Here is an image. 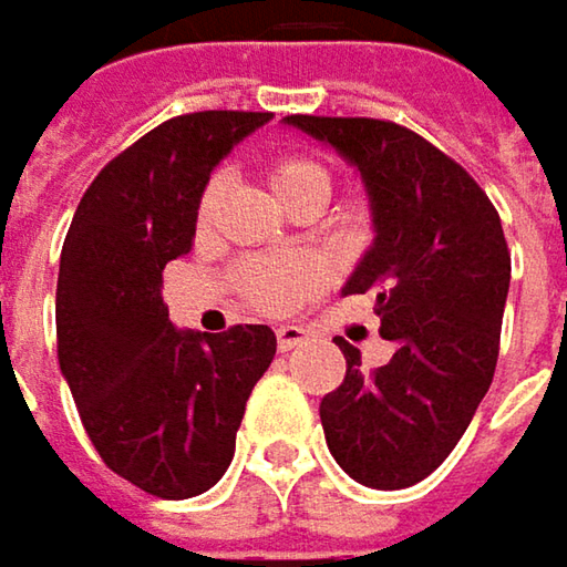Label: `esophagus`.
<instances>
[{
  "label": "esophagus",
  "instance_id": "esophagus-1",
  "mask_svg": "<svg viewBox=\"0 0 567 567\" xmlns=\"http://www.w3.org/2000/svg\"><path fill=\"white\" fill-rule=\"evenodd\" d=\"M305 337L308 331L301 328V324H282L279 331H276V340H279V350H295V347H301L305 343Z\"/></svg>",
  "mask_w": 567,
  "mask_h": 567
}]
</instances>
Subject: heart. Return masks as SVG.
Masks as SVG:
<instances>
[{
	"mask_svg": "<svg viewBox=\"0 0 567 567\" xmlns=\"http://www.w3.org/2000/svg\"><path fill=\"white\" fill-rule=\"evenodd\" d=\"M328 187H331V175L324 165L311 162V158H282L272 165V190L279 200H288L291 194H301V190H315L321 197H328ZM220 190V175L207 184L204 197H200V217L210 214L214 207V197ZM243 285H246V295L259 305V308H269V311H285L291 308L305 288H308V272L291 262V259H256L243 269Z\"/></svg>",
	"mask_w": 567,
	"mask_h": 567,
	"instance_id": "b5f03b06",
	"label": "heart"
}]
</instances>
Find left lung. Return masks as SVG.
Instances as JSON below:
<instances>
[{"mask_svg":"<svg viewBox=\"0 0 567 567\" xmlns=\"http://www.w3.org/2000/svg\"><path fill=\"white\" fill-rule=\"evenodd\" d=\"M285 126L334 148L363 181L373 243L343 295H373L380 337L395 353L367 373L360 350L321 399L334 461L363 487L425 481L467 432L487 395L509 291L499 214L457 162L383 120L285 116Z\"/></svg>","mask_w":567,"mask_h":567,"instance_id":"left-lung-1","label":"left lung"}]
</instances>
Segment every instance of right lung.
<instances>
[{"label": "right lung", "instance_id": "1", "mask_svg": "<svg viewBox=\"0 0 567 567\" xmlns=\"http://www.w3.org/2000/svg\"><path fill=\"white\" fill-rule=\"evenodd\" d=\"M269 120L207 110L145 132L86 187L61 249L58 360L80 422L110 471L162 499L227 474L246 399L276 357L266 324L184 331L162 301L214 168Z\"/></svg>", "mask_w": 567, "mask_h": 567}]
</instances>
